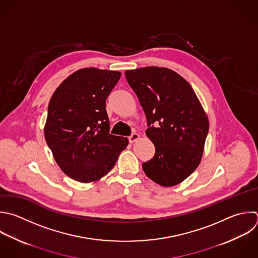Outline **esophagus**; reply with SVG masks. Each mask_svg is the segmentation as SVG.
I'll return each instance as SVG.
<instances>
[{
	"label": "esophagus",
	"instance_id": "34e87169",
	"mask_svg": "<svg viewBox=\"0 0 258 258\" xmlns=\"http://www.w3.org/2000/svg\"><path fill=\"white\" fill-rule=\"evenodd\" d=\"M139 139V134H137V133H132L130 136H129V141L131 142V143H133V142H135L136 140H138Z\"/></svg>",
	"mask_w": 258,
	"mask_h": 258
}]
</instances>
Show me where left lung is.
Here are the masks:
<instances>
[{
	"instance_id": "8db88e82",
	"label": "left lung",
	"mask_w": 258,
	"mask_h": 258,
	"mask_svg": "<svg viewBox=\"0 0 258 258\" xmlns=\"http://www.w3.org/2000/svg\"><path fill=\"white\" fill-rule=\"evenodd\" d=\"M147 119L146 135L154 156L142 164L145 174L162 186H173L199 166L208 117L189 84L175 72L147 67L125 72Z\"/></svg>"
}]
</instances>
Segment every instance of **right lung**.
Instances as JSON below:
<instances>
[{"label":"right lung","instance_id":"obj_1","mask_svg":"<svg viewBox=\"0 0 258 258\" xmlns=\"http://www.w3.org/2000/svg\"><path fill=\"white\" fill-rule=\"evenodd\" d=\"M121 78L115 71L86 68L53 93L44 127L47 145L60 169L80 182L106 175L129 141L110 134L106 100Z\"/></svg>","mask_w":258,"mask_h":258}]
</instances>
